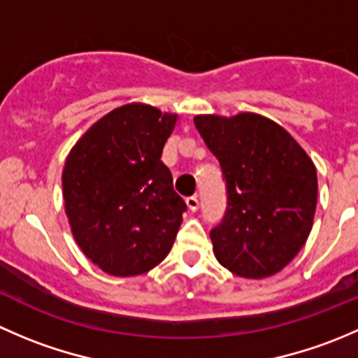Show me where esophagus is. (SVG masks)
Here are the masks:
<instances>
[{
  "instance_id": "obj_1",
  "label": "esophagus",
  "mask_w": 358,
  "mask_h": 358,
  "mask_svg": "<svg viewBox=\"0 0 358 358\" xmlns=\"http://www.w3.org/2000/svg\"><path fill=\"white\" fill-rule=\"evenodd\" d=\"M185 202H187V208L190 209V211H197V209H199V199H197L196 196H190V197H187L185 199Z\"/></svg>"
}]
</instances>
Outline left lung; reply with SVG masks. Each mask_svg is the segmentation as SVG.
I'll return each mask as SVG.
<instances>
[{"mask_svg": "<svg viewBox=\"0 0 358 358\" xmlns=\"http://www.w3.org/2000/svg\"><path fill=\"white\" fill-rule=\"evenodd\" d=\"M197 131L222 166L229 206L211 230L220 265L246 279L280 272L305 246L317 208V169L287 129L265 115L199 114Z\"/></svg>", "mask_w": 358, "mask_h": 358, "instance_id": "1", "label": "left lung"}]
</instances>
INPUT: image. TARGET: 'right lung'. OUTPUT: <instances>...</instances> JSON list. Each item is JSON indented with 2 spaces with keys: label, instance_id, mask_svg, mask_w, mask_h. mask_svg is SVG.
Masks as SVG:
<instances>
[{
  "label": "right lung",
  "instance_id": "add662e5",
  "mask_svg": "<svg viewBox=\"0 0 358 358\" xmlns=\"http://www.w3.org/2000/svg\"><path fill=\"white\" fill-rule=\"evenodd\" d=\"M178 115L126 103L90 126L62 171L76 243L100 270L133 277L168 256L187 209L161 161Z\"/></svg>",
  "mask_w": 358,
  "mask_h": 358
}]
</instances>
